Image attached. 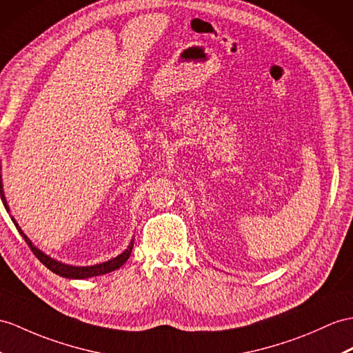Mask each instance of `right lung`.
I'll use <instances>...</instances> for the list:
<instances>
[{"label":"right lung","instance_id":"1","mask_svg":"<svg viewBox=\"0 0 353 353\" xmlns=\"http://www.w3.org/2000/svg\"><path fill=\"white\" fill-rule=\"evenodd\" d=\"M0 196H1V201L6 206V210L8 212V205H7V201H6V196H4V190H3V179H1V166H0ZM13 223L16 229L19 230V234L22 235V238L25 239V243L28 244V247L31 248V252L34 253V256L37 257V259L46 266V268H49L52 272L58 274V276L61 277H65V279H88V277H96V276H103V274H108V272H112L118 270L119 266H123L128 257H130V253L133 250V239L130 245L127 247V250H124L121 254L114 257V259H110L108 262H103V263H97V265H92V266H73V265H65L63 262H58L55 259H52V257H49L48 254L43 253L41 250H39V248L34 245L28 236L23 234L22 229L19 228L18 223H16V220L12 217Z\"/></svg>","mask_w":353,"mask_h":353}]
</instances>
